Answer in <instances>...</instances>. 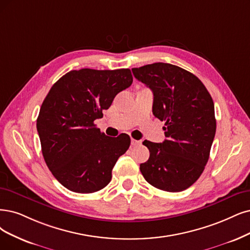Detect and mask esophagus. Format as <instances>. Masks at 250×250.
I'll return each instance as SVG.
<instances>
[{"mask_svg": "<svg viewBox=\"0 0 250 250\" xmlns=\"http://www.w3.org/2000/svg\"><path fill=\"white\" fill-rule=\"evenodd\" d=\"M141 143H142V141H141V140H135V139H132V140H131V144H132L133 146L140 145Z\"/></svg>", "mask_w": 250, "mask_h": 250, "instance_id": "1", "label": "esophagus"}]
</instances>
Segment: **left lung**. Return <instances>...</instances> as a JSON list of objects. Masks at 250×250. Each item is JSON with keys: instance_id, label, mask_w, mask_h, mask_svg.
<instances>
[{"instance_id": "1", "label": "left lung", "mask_w": 250, "mask_h": 250, "mask_svg": "<svg viewBox=\"0 0 250 250\" xmlns=\"http://www.w3.org/2000/svg\"><path fill=\"white\" fill-rule=\"evenodd\" d=\"M132 71L152 90V113L166 125L163 143L143 142L150 155L140 171L156 188L187 189L199 179L209 159L216 131L213 100L197 76L174 64L154 62Z\"/></svg>"}]
</instances>
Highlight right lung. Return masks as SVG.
Returning <instances> with one entry per match:
<instances>
[{
	"label": "right lung",
	"instance_id": "add662e5",
	"mask_svg": "<svg viewBox=\"0 0 250 250\" xmlns=\"http://www.w3.org/2000/svg\"><path fill=\"white\" fill-rule=\"evenodd\" d=\"M132 82L130 69L73 70L55 82L44 99L37 118L43 158L69 190L90 193L110 182L131 138L126 134L110 138L94 122Z\"/></svg>",
	"mask_w": 250,
	"mask_h": 250
}]
</instances>
